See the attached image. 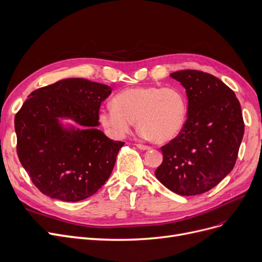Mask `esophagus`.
<instances>
[{
    "mask_svg": "<svg viewBox=\"0 0 262 262\" xmlns=\"http://www.w3.org/2000/svg\"><path fill=\"white\" fill-rule=\"evenodd\" d=\"M136 147H138L139 149H141V150H149V149H150V147L146 146V145H143V144H136Z\"/></svg>",
    "mask_w": 262,
    "mask_h": 262,
    "instance_id": "34e87169",
    "label": "esophagus"
}]
</instances>
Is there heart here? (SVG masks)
Segmentation results:
<instances>
[{
    "label": "heart",
    "mask_w": 262,
    "mask_h": 262,
    "mask_svg": "<svg viewBox=\"0 0 262 262\" xmlns=\"http://www.w3.org/2000/svg\"><path fill=\"white\" fill-rule=\"evenodd\" d=\"M185 115V99L176 87L146 86L118 93L113 105L99 111V121L117 139L124 138L136 121L144 138L162 144L180 133Z\"/></svg>",
    "instance_id": "heart-1"
}]
</instances>
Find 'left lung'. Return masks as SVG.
<instances>
[{
    "mask_svg": "<svg viewBox=\"0 0 262 262\" xmlns=\"http://www.w3.org/2000/svg\"><path fill=\"white\" fill-rule=\"evenodd\" d=\"M185 89L188 118L175 139L162 146L158 180L173 193L208 192L232 170L244 134L241 105L220 79L199 70L170 73Z\"/></svg>",
    "mask_w": 262,
    "mask_h": 262,
    "instance_id": "8db88e82",
    "label": "left lung"
}]
</instances>
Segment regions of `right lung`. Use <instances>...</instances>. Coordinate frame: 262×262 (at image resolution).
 I'll return each mask as SVG.
<instances>
[{"mask_svg":"<svg viewBox=\"0 0 262 262\" xmlns=\"http://www.w3.org/2000/svg\"><path fill=\"white\" fill-rule=\"evenodd\" d=\"M112 89L85 79H65L31 93L15 116L17 154L41 193L63 202L94 195L108 179L123 142L99 126V110ZM71 118L81 129H66Z\"/></svg>","mask_w":262,"mask_h":262,"instance_id":"add662e5","label":"right lung"}]
</instances>
